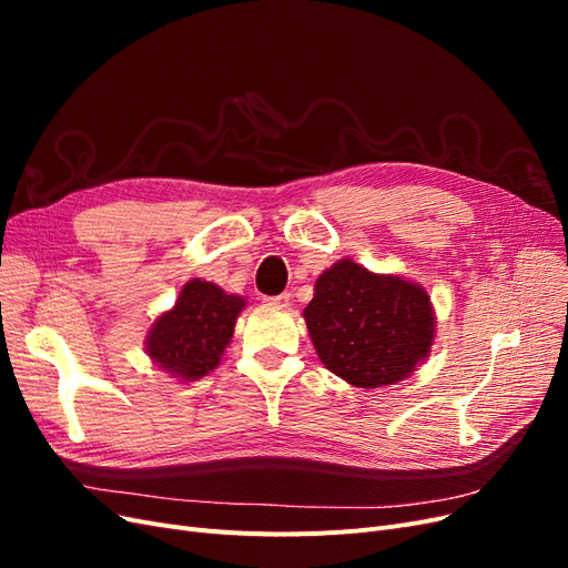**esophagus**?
Returning <instances> with one entry per match:
<instances>
[{
  "instance_id": "1",
  "label": "esophagus",
  "mask_w": 568,
  "mask_h": 568,
  "mask_svg": "<svg viewBox=\"0 0 568 568\" xmlns=\"http://www.w3.org/2000/svg\"><path fill=\"white\" fill-rule=\"evenodd\" d=\"M288 301H291L288 291H284V294H280V296H267V298H265V303L272 305V307H286Z\"/></svg>"
}]
</instances>
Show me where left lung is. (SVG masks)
<instances>
[{"label":"left lung","instance_id":"obj_1","mask_svg":"<svg viewBox=\"0 0 568 568\" xmlns=\"http://www.w3.org/2000/svg\"><path fill=\"white\" fill-rule=\"evenodd\" d=\"M324 367L357 388L403 382L432 353V296L398 274H374L351 257L324 270L303 311Z\"/></svg>","mask_w":568,"mask_h":568}]
</instances>
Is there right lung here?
I'll use <instances>...</instances> for the list:
<instances>
[{
  "label": "right lung",
  "mask_w": 568,
  "mask_h": 568,
  "mask_svg": "<svg viewBox=\"0 0 568 568\" xmlns=\"http://www.w3.org/2000/svg\"><path fill=\"white\" fill-rule=\"evenodd\" d=\"M244 307L242 296L213 282H186L175 305L151 324L146 355L173 379L199 382L220 365Z\"/></svg>",
  "instance_id": "1"
}]
</instances>
